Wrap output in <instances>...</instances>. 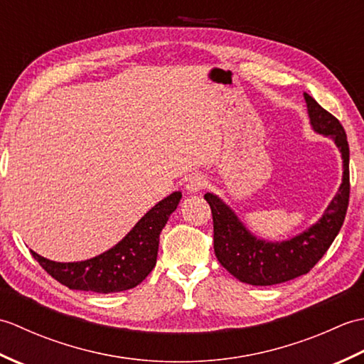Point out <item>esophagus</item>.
<instances>
[{"label":"esophagus","mask_w":364,"mask_h":364,"mask_svg":"<svg viewBox=\"0 0 364 364\" xmlns=\"http://www.w3.org/2000/svg\"><path fill=\"white\" fill-rule=\"evenodd\" d=\"M206 184H208L206 178L203 175L197 173V175L189 178V181L186 184V189H188V192H191V194H197V192L203 191L206 188Z\"/></svg>","instance_id":"esophagus-1"}]
</instances>
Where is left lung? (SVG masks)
<instances>
[{
	"label": "left lung",
	"mask_w": 364,
	"mask_h": 364,
	"mask_svg": "<svg viewBox=\"0 0 364 364\" xmlns=\"http://www.w3.org/2000/svg\"><path fill=\"white\" fill-rule=\"evenodd\" d=\"M310 123L316 133L335 141L343 156V183L322 218L304 233L288 241L269 242L252 235L235 211L214 194H205L214 223V253L220 264L239 282L270 286L305 275L316 266L341 230L349 206V144L341 123L304 94Z\"/></svg>",
	"instance_id": "obj_1"
}]
</instances>
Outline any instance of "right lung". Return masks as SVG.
Returning <instances> with one entry per match:
<instances>
[{
	"instance_id": "obj_1",
	"label": "right lung",
	"mask_w": 364,
	"mask_h": 364,
	"mask_svg": "<svg viewBox=\"0 0 364 364\" xmlns=\"http://www.w3.org/2000/svg\"><path fill=\"white\" fill-rule=\"evenodd\" d=\"M181 192H173L154 205L134 228L112 249L78 262H56L31 250L46 272L70 289L100 294L120 292L145 280L156 264L159 235L178 203Z\"/></svg>"
}]
</instances>
